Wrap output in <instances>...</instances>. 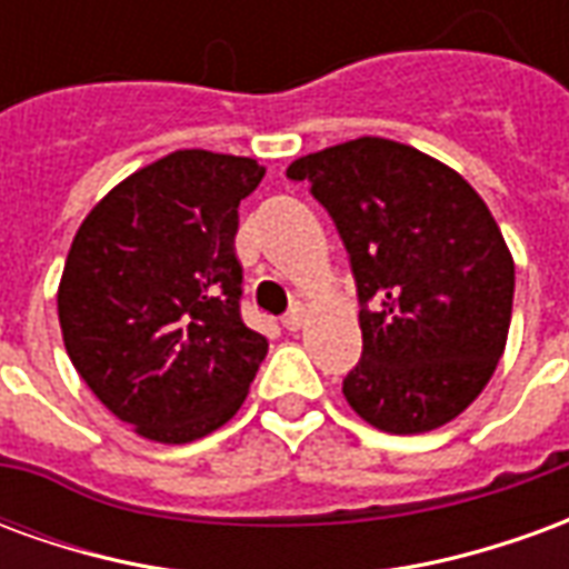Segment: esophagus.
Instances as JSON below:
<instances>
[{
	"instance_id": "1",
	"label": "esophagus",
	"mask_w": 569,
	"mask_h": 569,
	"mask_svg": "<svg viewBox=\"0 0 569 569\" xmlns=\"http://www.w3.org/2000/svg\"><path fill=\"white\" fill-rule=\"evenodd\" d=\"M301 326H305V308H298L296 305V308L289 310V313L283 317V329L286 332H298Z\"/></svg>"
}]
</instances>
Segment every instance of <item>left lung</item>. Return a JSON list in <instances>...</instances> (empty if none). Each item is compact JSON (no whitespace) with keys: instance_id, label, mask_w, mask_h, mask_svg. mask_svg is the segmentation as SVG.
<instances>
[{"instance_id":"8db88e82","label":"left lung","mask_w":569,"mask_h":569,"mask_svg":"<svg viewBox=\"0 0 569 569\" xmlns=\"http://www.w3.org/2000/svg\"><path fill=\"white\" fill-rule=\"evenodd\" d=\"M286 176L310 182L350 252L362 305L350 408L396 436L463 415L512 322L515 261L488 203L448 163L381 137L305 154Z\"/></svg>"}]
</instances>
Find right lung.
Wrapping results in <instances>:
<instances>
[{"label": "right lung", "instance_id": "right-lung-1", "mask_svg": "<svg viewBox=\"0 0 569 569\" xmlns=\"http://www.w3.org/2000/svg\"><path fill=\"white\" fill-rule=\"evenodd\" d=\"M264 167L182 149L130 173L72 237L57 313L81 381L142 439L186 445L234 418L268 353L240 320L237 207Z\"/></svg>", "mask_w": 569, "mask_h": 569}]
</instances>
